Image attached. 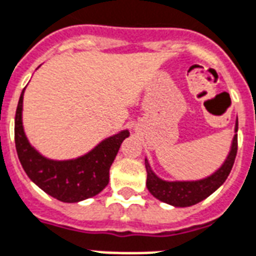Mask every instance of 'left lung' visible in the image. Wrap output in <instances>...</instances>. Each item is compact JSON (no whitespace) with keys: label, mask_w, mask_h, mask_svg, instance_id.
<instances>
[{"label":"left lung","mask_w":256,"mask_h":256,"mask_svg":"<svg viewBox=\"0 0 256 256\" xmlns=\"http://www.w3.org/2000/svg\"><path fill=\"white\" fill-rule=\"evenodd\" d=\"M235 132H238V120H236ZM236 154H238V135L235 134L226 162L222 163V166L216 172L200 180H176V182L163 180L155 176L150 167L148 160L146 159V170H147L146 185L150 193L159 201L180 208L192 206L209 197L226 182L235 163Z\"/></svg>","instance_id":"1"}]
</instances>
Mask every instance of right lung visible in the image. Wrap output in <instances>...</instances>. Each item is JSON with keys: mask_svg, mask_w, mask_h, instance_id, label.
<instances>
[{"mask_svg": "<svg viewBox=\"0 0 256 256\" xmlns=\"http://www.w3.org/2000/svg\"><path fill=\"white\" fill-rule=\"evenodd\" d=\"M26 90V89H24ZM14 118V143L18 159L26 176L40 189L63 202H78L102 192L109 182V168L128 130L102 140L90 152L71 160H52L32 147L22 128V96Z\"/></svg>", "mask_w": 256, "mask_h": 256, "instance_id": "right-lung-1", "label": "right lung"}]
</instances>
